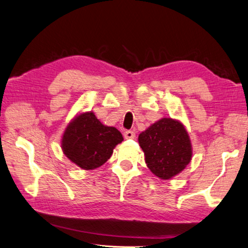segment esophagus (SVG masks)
I'll use <instances>...</instances> for the list:
<instances>
[{"label":"esophagus","mask_w":248,"mask_h":248,"mask_svg":"<svg viewBox=\"0 0 248 248\" xmlns=\"http://www.w3.org/2000/svg\"><path fill=\"white\" fill-rule=\"evenodd\" d=\"M124 138L125 139H133V138H135V132L134 131H125L124 133Z\"/></svg>","instance_id":"34e87169"}]
</instances>
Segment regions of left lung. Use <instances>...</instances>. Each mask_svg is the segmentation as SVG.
<instances>
[{
	"label": "left lung",
	"instance_id": "1",
	"mask_svg": "<svg viewBox=\"0 0 248 248\" xmlns=\"http://www.w3.org/2000/svg\"><path fill=\"white\" fill-rule=\"evenodd\" d=\"M147 167L158 178L172 179L192 160L193 148L185 124L163 117L138 136Z\"/></svg>",
	"mask_w": 248,
	"mask_h": 248
}]
</instances>
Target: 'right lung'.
<instances>
[{
  "label": "right lung",
  "instance_id": "right-lung-1",
  "mask_svg": "<svg viewBox=\"0 0 248 248\" xmlns=\"http://www.w3.org/2000/svg\"><path fill=\"white\" fill-rule=\"evenodd\" d=\"M124 137L116 128L101 124L92 111L75 115L62 133V153L78 168L90 170L108 161Z\"/></svg>",
  "mask_w": 248,
  "mask_h": 248
}]
</instances>
